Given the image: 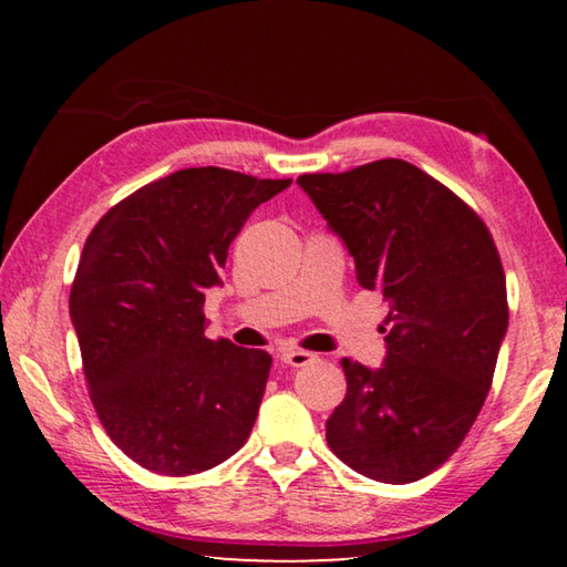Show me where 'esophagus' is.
<instances>
[{"instance_id": "obj_1", "label": "esophagus", "mask_w": 567, "mask_h": 567, "mask_svg": "<svg viewBox=\"0 0 567 567\" xmlns=\"http://www.w3.org/2000/svg\"><path fill=\"white\" fill-rule=\"evenodd\" d=\"M318 354L315 352H307V350H285L282 352V362L290 364V368H305V364H310Z\"/></svg>"}]
</instances>
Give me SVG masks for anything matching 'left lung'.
Returning a JSON list of instances; mask_svg holds the SVG:
<instances>
[{
    "instance_id": "left-lung-1",
    "label": "left lung",
    "mask_w": 567,
    "mask_h": 567,
    "mask_svg": "<svg viewBox=\"0 0 567 567\" xmlns=\"http://www.w3.org/2000/svg\"><path fill=\"white\" fill-rule=\"evenodd\" d=\"M390 305L380 370L342 358L344 400L328 445L380 483H415L463 445L493 385L507 330L501 255L483 219L405 159L297 177Z\"/></svg>"
}]
</instances>
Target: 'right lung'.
Returning <instances> with one entry per match:
<instances>
[{
	"label": "right lung",
	"instance_id": "1",
	"mask_svg": "<svg viewBox=\"0 0 567 567\" xmlns=\"http://www.w3.org/2000/svg\"><path fill=\"white\" fill-rule=\"evenodd\" d=\"M292 179L189 167L107 209L70 292L92 405L112 443L159 475H195L247 443L272 358L205 334L247 217Z\"/></svg>",
	"mask_w": 567,
	"mask_h": 567
}]
</instances>
